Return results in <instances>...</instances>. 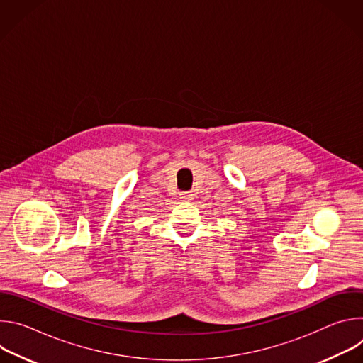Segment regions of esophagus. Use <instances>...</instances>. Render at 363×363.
I'll list each match as a JSON object with an SVG mask.
<instances>
[{
    "label": "esophagus",
    "instance_id": "esophagus-1",
    "mask_svg": "<svg viewBox=\"0 0 363 363\" xmlns=\"http://www.w3.org/2000/svg\"><path fill=\"white\" fill-rule=\"evenodd\" d=\"M192 198H194V194H192V192H182V194H181V201L188 202V201H192Z\"/></svg>",
    "mask_w": 363,
    "mask_h": 363
}]
</instances>
